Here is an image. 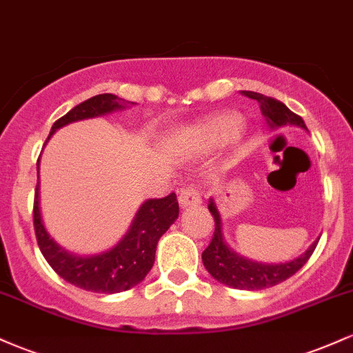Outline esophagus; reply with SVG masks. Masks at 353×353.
<instances>
[{"mask_svg":"<svg viewBox=\"0 0 353 353\" xmlns=\"http://www.w3.org/2000/svg\"><path fill=\"white\" fill-rule=\"evenodd\" d=\"M179 204L182 208H190V205L201 204V192L197 190L196 185H188L181 190L179 194Z\"/></svg>","mask_w":353,"mask_h":353,"instance_id":"34e87169","label":"esophagus"}]
</instances>
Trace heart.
<instances>
[{
    "mask_svg": "<svg viewBox=\"0 0 353 353\" xmlns=\"http://www.w3.org/2000/svg\"><path fill=\"white\" fill-rule=\"evenodd\" d=\"M241 128V119L236 114H221L201 125L194 134L204 144H221L232 139Z\"/></svg>",
    "mask_w": 353,
    "mask_h": 353,
    "instance_id": "obj_1",
    "label": "heart"
}]
</instances>
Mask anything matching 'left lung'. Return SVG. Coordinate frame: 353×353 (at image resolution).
Segmentation results:
<instances>
[{"label": "left lung", "mask_w": 353, "mask_h": 353, "mask_svg": "<svg viewBox=\"0 0 353 353\" xmlns=\"http://www.w3.org/2000/svg\"><path fill=\"white\" fill-rule=\"evenodd\" d=\"M242 94L257 101L262 114H264L267 123L270 124V128H282V125L294 124L299 125V128L307 129L302 117L290 111L281 101L254 91H242ZM208 208L214 217V234L209 245L202 252V262H204L208 272L216 281L225 283L229 287H234V289L261 290L269 289V287H274L277 283L287 281L299 269H302L303 264L310 259V255L314 254L315 247H317V242H314L305 254L294 259V261L285 262V264L274 265L252 262L229 249L228 244L224 242V237H222L221 216H219V210L212 199H210Z\"/></svg>", "instance_id": "obj_1"}]
</instances>
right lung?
Returning a JSON list of instances; mask_svg holds the SVG:
<instances>
[{
	"label": "right lung",
	"mask_w": 353,
	"mask_h": 353,
	"mask_svg": "<svg viewBox=\"0 0 353 353\" xmlns=\"http://www.w3.org/2000/svg\"><path fill=\"white\" fill-rule=\"evenodd\" d=\"M125 104L132 103L114 94L92 96L72 108L68 114L59 117L52 124L50 136L63 125L106 114L114 109L124 108ZM177 216H179V202L174 192L163 199L145 201L141 205L129 232L114 249L92 257H79L61 249L46 232L39 212V184H36L34 190V232L44 259L52 267V270L66 282L98 294L124 292L144 281L154 264L157 241Z\"/></svg>",
	"instance_id": "right-lung-1"
}]
</instances>
